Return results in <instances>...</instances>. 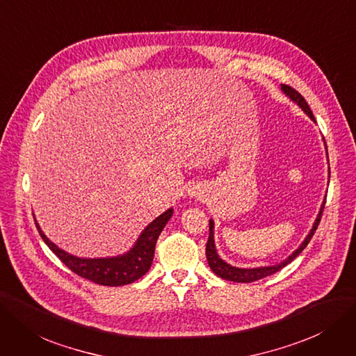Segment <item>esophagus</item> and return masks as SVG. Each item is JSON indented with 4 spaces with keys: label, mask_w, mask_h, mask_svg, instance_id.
Listing matches in <instances>:
<instances>
[{
    "label": "esophagus",
    "mask_w": 356,
    "mask_h": 356,
    "mask_svg": "<svg viewBox=\"0 0 356 356\" xmlns=\"http://www.w3.org/2000/svg\"><path fill=\"white\" fill-rule=\"evenodd\" d=\"M190 194H191V195H195V197H197V195H198V191H197V190H191V193H190Z\"/></svg>",
    "instance_id": "34e87169"
}]
</instances>
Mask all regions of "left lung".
<instances>
[{"mask_svg": "<svg viewBox=\"0 0 356 356\" xmlns=\"http://www.w3.org/2000/svg\"><path fill=\"white\" fill-rule=\"evenodd\" d=\"M282 89H283V92H285V93L292 99V101H295L298 105H300V106L305 111V113H308V117H309L312 121H316L314 115H312V111L309 109L307 101H305L304 96H302L300 92L295 90V89L291 88V86H288V84H282ZM324 204H325V202L323 203L321 210H320V213H318V218H317L314 226H312L311 232H309L308 236L305 238L302 245H301L300 248H298L292 255H289L288 260H285V261L280 263V264H276V266H270V267L236 268V267H232V266H229L227 263H225L222 259H219V255H218L216 248H215V241H213V220L210 219V222H209V239H207V244H206V257H207V263H209L210 268L213 270V273H216L219 277H222V279H225V280L238 282V283H250V282L260 280V279H263V277H267V276H270V275H273V273L279 272L280 268H283L286 264H289L295 257H298V255H300V254L304 251V248L308 245V243L311 241L312 235L316 234L317 227H318V223H320V220H321Z\"/></svg>", "mask_w": 356, "mask_h": 356, "instance_id": "left-lung-1", "label": "left lung"}]
</instances>
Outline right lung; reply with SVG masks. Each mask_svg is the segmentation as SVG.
<instances>
[{"label":"right lung","instance_id":"add662e5","mask_svg":"<svg viewBox=\"0 0 356 356\" xmlns=\"http://www.w3.org/2000/svg\"><path fill=\"white\" fill-rule=\"evenodd\" d=\"M172 209L166 210L163 215L156 218L143 234L140 235L134 248L125 255L115 259H79L74 255L64 252L44 235L40 231L39 225L36 223L38 231L45 241V244L51 248V251L58 257L71 272H74L83 279H88L97 285L104 286H121L129 285L138 280L141 276L149 272L153 261L156 241H158L162 229L168 220L172 216Z\"/></svg>","mask_w":356,"mask_h":356}]
</instances>
